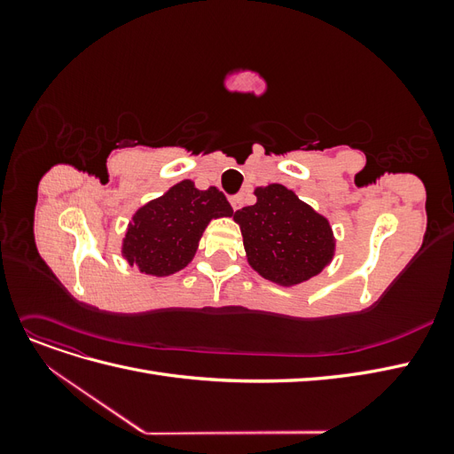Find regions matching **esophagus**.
Masks as SVG:
<instances>
[{"label":"esophagus","mask_w":454,"mask_h":454,"mask_svg":"<svg viewBox=\"0 0 454 454\" xmlns=\"http://www.w3.org/2000/svg\"><path fill=\"white\" fill-rule=\"evenodd\" d=\"M242 204H244V195H242V193H239V195H235V197H231L232 210H240Z\"/></svg>","instance_id":"esophagus-1"}]
</instances>
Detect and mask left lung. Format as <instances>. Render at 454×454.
<instances>
[{
  "label": "left lung",
  "instance_id": "obj_1",
  "mask_svg": "<svg viewBox=\"0 0 454 454\" xmlns=\"http://www.w3.org/2000/svg\"><path fill=\"white\" fill-rule=\"evenodd\" d=\"M255 197L254 206L235 212L250 265L280 286L322 272L335 250L327 219L280 184L257 187Z\"/></svg>",
  "mask_w": 454,
  "mask_h": 454
}]
</instances>
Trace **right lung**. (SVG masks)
I'll return each instance as SVG.
<instances>
[{"mask_svg": "<svg viewBox=\"0 0 454 454\" xmlns=\"http://www.w3.org/2000/svg\"><path fill=\"white\" fill-rule=\"evenodd\" d=\"M227 215L232 208L222 191L184 180L132 215L122 255L145 274L168 277L189 265L210 219Z\"/></svg>", "mask_w": 454, "mask_h": 454, "instance_id": "add662e5", "label": "right lung"}]
</instances>
